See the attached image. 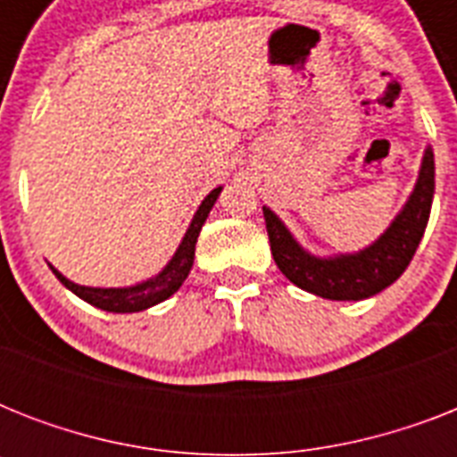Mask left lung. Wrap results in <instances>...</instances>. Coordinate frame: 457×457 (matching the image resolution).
I'll list each match as a JSON object with an SVG mask.
<instances>
[{"label": "left lung", "instance_id": "8db88e82", "mask_svg": "<svg viewBox=\"0 0 457 457\" xmlns=\"http://www.w3.org/2000/svg\"><path fill=\"white\" fill-rule=\"evenodd\" d=\"M434 199V154L427 146L415 189L375 244L358 253L312 256L292 237L285 222L263 206L275 263L289 282L329 301H362L394 285L415 256L425 235Z\"/></svg>", "mask_w": 457, "mask_h": 457}]
</instances>
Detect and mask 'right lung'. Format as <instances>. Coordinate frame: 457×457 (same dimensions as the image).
I'll list each match as a JSON object with an SVG mask.
<instances>
[{
	"label": "right lung",
	"mask_w": 457,
	"mask_h": 457,
	"mask_svg": "<svg viewBox=\"0 0 457 457\" xmlns=\"http://www.w3.org/2000/svg\"><path fill=\"white\" fill-rule=\"evenodd\" d=\"M222 187H215L213 192L208 194L206 199L201 201L199 211L194 213L189 228H187L182 242H179L175 256L170 258V263L165 265L163 270L158 272L156 278L146 279V282H139L135 287H120V289H102V287H80L71 282L68 278H63L56 268H52L54 275L59 278V282L66 289L80 296L82 301H87L95 308H102V311L109 312H139L152 308V305L161 303L168 296L178 292L182 282L187 279L189 270L194 265V249H196V239H199V232L206 222L211 208H213L215 199L220 196Z\"/></svg>",
	"instance_id": "right-lung-1"
}]
</instances>
